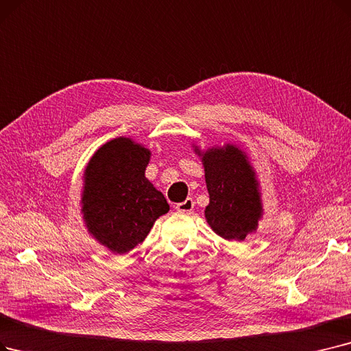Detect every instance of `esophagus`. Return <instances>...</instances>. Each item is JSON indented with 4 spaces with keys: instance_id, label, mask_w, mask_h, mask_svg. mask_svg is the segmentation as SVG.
<instances>
[{
    "instance_id": "34e87169",
    "label": "esophagus",
    "mask_w": 351,
    "mask_h": 351,
    "mask_svg": "<svg viewBox=\"0 0 351 351\" xmlns=\"http://www.w3.org/2000/svg\"><path fill=\"white\" fill-rule=\"evenodd\" d=\"M193 205H195V202H193V199L192 197H186V199L184 201V202H180V204H176V210H179V212H191L192 209H193Z\"/></svg>"
}]
</instances>
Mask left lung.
Here are the masks:
<instances>
[{"mask_svg":"<svg viewBox=\"0 0 351 351\" xmlns=\"http://www.w3.org/2000/svg\"><path fill=\"white\" fill-rule=\"evenodd\" d=\"M202 160L209 192L205 209L208 223L225 239H245L261 217L260 193L251 166L242 152L231 145L210 149Z\"/></svg>","mask_w":351,"mask_h":351,"instance_id":"obj_1","label":"left lung"}]
</instances>
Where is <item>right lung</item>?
<instances>
[{
	"instance_id": "obj_1",
	"label": "right lung",
	"mask_w": 351,
	"mask_h": 351,
	"mask_svg": "<svg viewBox=\"0 0 351 351\" xmlns=\"http://www.w3.org/2000/svg\"><path fill=\"white\" fill-rule=\"evenodd\" d=\"M149 158L147 149L119 138L103 145L88 162L84 219L88 231L113 252L133 250L169 210L162 192L145 178Z\"/></svg>"
}]
</instances>
